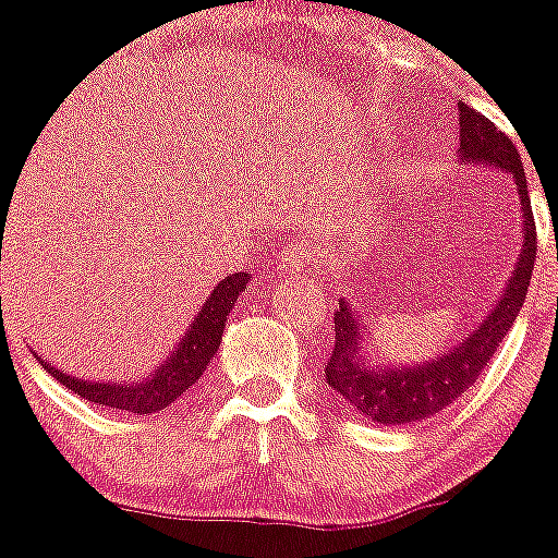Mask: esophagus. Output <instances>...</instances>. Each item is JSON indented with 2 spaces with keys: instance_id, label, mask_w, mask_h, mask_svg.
I'll return each instance as SVG.
<instances>
[{
  "instance_id": "obj_1",
  "label": "esophagus",
  "mask_w": 558,
  "mask_h": 558,
  "mask_svg": "<svg viewBox=\"0 0 558 558\" xmlns=\"http://www.w3.org/2000/svg\"><path fill=\"white\" fill-rule=\"evenodd\" d=\"M311 258H314V250L308 242H289L280 250V269L286 275H298L308 267Z\"/></svg>"
}]
</instances>
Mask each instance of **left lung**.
Wrapping results in <instances>:
<instances>
[{"mask_svg": "<svg viewBox=\"0 0 558 558\" xmlns=\"http://www.w3.org/2000/svg\"><path fill=\"white\" fill-rule=\"evenodd\" d=\"M459 142L461 160H473V163L484 160L489 167L514 174L517 194L523 205V250L504 294L489 316L481 319L478 328L445 350V355L420 361L414 366H391L364 359L359 344L366 330H361V319L353 314V308L339 300V308L333 314V353L325 366V380L359 414L369 416L375 423H416V420L439 414L445 405L459 400L478 380L481 369L500 348V341L514 325L529 294L531 269L536 260V225L520 153L504 130L495 128L489 119L466 105H459Z\"/></svg>", "mask_w": 558, "mask_h": 558, "instance_id": "left-lung-1", "label": "left lung"}]
</instances>
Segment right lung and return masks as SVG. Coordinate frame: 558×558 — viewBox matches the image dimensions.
Segmentation results:
<instances>
[{
  "label": "right lung",
  "mask_w": 558,
  "mask_h": 558,
  "mask_svg": "<svg viewBox=\"0 0 558 558\" xmlns=\"http://www.w3.org/2000/svg\"><path fill=\"white\" fill-rule=\"evenodd\" d=\"M247 272H235L219 280L210 291V298L205 300L203 308L194 316L192 328L185 330L183 341L172 350V355L155 373L135 380V384H105V380L74 378V375L60 373L58 366L47 364L44 359L38 361H41L47 373H52V378H58L60 384L83 400L108 405V409H122L128 414H155V411L174 403L185 389H192L203 378L205 366L217 355L219 341H222L225 319L233 311L239 294L247 289Z\"/></svg>",
  "instance_id": "obj_1"
}]
</instances>
